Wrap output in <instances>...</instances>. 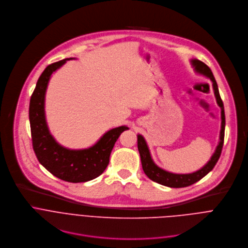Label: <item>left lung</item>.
I'll return each mask as SVG.
<instances>
[{"label":"left lung","mask_w":248,"mask_h":248,"mask_svg":"<svg viewBox=\"0 0 248 248\" xmlns=\"http://www.w3.org/2000/svg\"><path fill=\"white\" fill-rule=\"evenodd\" d=\"M191 62H192L193 66L195 67V70L197 73L207 77L208 78H210L212 80V82H213V89H214V93L216 96V100H217V103L220 106L221 111H222L221 112L222 113V126H221V132H220V142H219V145L217 146V149H216L214 155L211 157V160L201 170H199L195 172H192V173H186V174L179 173L178 174V173L169 172L155 165V163L153 162V160L151 158L148 146L145 142V139L143 138L142 135H140V134L137 135V147H138V151H139L140 158H141V164H142V169H143L145 174L151 181H153L157 184H160L162 186H166L169 187H174V188L189 186L195 184L196 182L200 181L202 178H204V176L209 171L213 170V168L217 164V162L221 156L223 145H224L226 119H225L224 104H223V101H222L220 93H219L217 82L215 80L213 73H212V70L206 63H204L203 62H201L199 60H192Z\"/></svg>","instance_id":"8db88e82"}]
</instances>
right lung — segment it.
Segmentation results:
<instances>
[{
  "label": "right lung",
  "mask_w": 248,
  "mask_h": 248,
  "mask_svg": "<svg viewBox=\"0 0 248 248\" xmlns=\"http://www.w3.org/2000/svg\"><path fill=\"white\" fill-rule=\"evenodd\" d=\"M67 60L53 62L44 69L30 98L29 122L33 150L40 164L57 178L77 184L96 179L105 170L116 141L128 127L123 125L109 130L88 149L69 150L56 142L45 120V93L52 74Z\"/></svg>",
  "instance_id": "add662e5"
}]
</instances>
